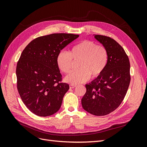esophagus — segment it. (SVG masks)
Returning <instances> with one entry per match:
<instances>
[{
  "instance_id": "34e87169",
  "label": "esophagus",
  "mask_w": 147,
  "mask_h": 147,
  "mask_svg": "<svg viewBox=\"0 0 147 147\" xmlns=\"http://www.w3.org/2000/svg\"><path fill=\"white\" fill-rule=\"evenodd\" d=\"M75 87H76V85H75V84H70V88L71 89H73Z\"/></svg>"
}]
</instances>
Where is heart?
<instances>
[{"label":"heart","mask_w":147,"mask_h":147,"mask_svg":"<svg viewBox=\"0 0 147 147\" xmlns=\"http://www.w3.org/2000/svg\"><path fill=\"white\" fill-rule=\"evenodd\" d=\"M109 54L103 45H97L91 40H85L71 48L70 53L60 51L56 57V64L59 69L68 74L72 69L73 61H80L78 70L67 75L65 81L72 84H77L88 81L91 75L92 78L99 77L107 65Z\"/></svg>","instance_id":"1"}]
</instances>
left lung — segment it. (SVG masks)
Instances as JSON below:
<instances>
[{
    "label": "left lung",
    "instance_id": "1",
    "mask_svg": "<svg viewBox=\"0 0 147 147\" xmlns=\"http://www.w3.org/2000/svg\"><path fill=\"white\" fill-rule=\"evenodd\" d=\"M94 38L107 48L109 60L102 75L85 85L82 105L88 113L104 116L117 109L126 94L131 81L130 63L124 49L115 40L101 35H94Z\"/></svg>",
    "mask_w": 147,
    "mask_h": 147
}]
</instances>
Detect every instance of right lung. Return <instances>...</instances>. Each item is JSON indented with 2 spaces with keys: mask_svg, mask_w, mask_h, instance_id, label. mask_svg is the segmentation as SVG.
<instances>
[{
  "mask_svg": "<svg viewBox=\"0 0 147 147\" xmlns=\"http://www.w3.org/2000/svg\"><path fill=\"white\" fill-rule=\"evenodd\" d=\"M78 37L65 33L39 37L22 52L16 70L18 91L26 107L37 116H50L59 110L69 85L60 82L56 57Z\"/></svg>",
  "mask_w": 147,
  "mask_h": 147,
  "instance_id": "right-lung-1",
  "label": "right lung"
}]
</instances>
